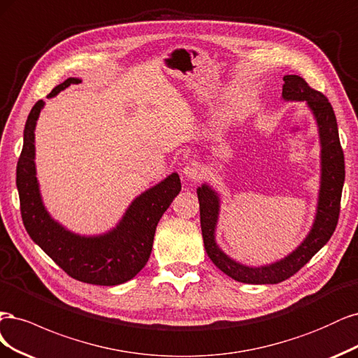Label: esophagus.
<instances>
[{
	"instance_id": "obj_1",
	"label": "esophagus",
	"mask_w": 358,
	"mask_h": 358,
	"mask_svg": "<svg viewBox=\"0 0 358 358\" xmlns=\"http://www.w3.org/2000/svg\"><path fill=\"white\" fill-rule=\"evenodd\" d=\"M202 166H201V164H198V162H189L186 166H184V169H182V174H184V177H186L187 180H190V181H198L201 177H202Z\"/></svg>"
}]
</instances>
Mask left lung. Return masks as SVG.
Wrapping results in <instances>:
<instances>
[{
    "label": "left lung",
    "mask_w": 358,
    "mask_h": 358,
    "mask_svg": "<svg viewBox=\"0 0 358 358\" xmlns=\"http://www.w3.org/2000/svg\"><path fill=\"white\" fill-rule=\"evenodd\" d=\"M282 80V99L305 101L308 108L313 111L321 145V177L315 220L302 244L284 259L264 264V266H247L230 259L215 242L220 196L206 182L198 187L201 229L206 255L222 272L244 284H278L293 276L327 244L336 229L341 211L345 162L339 141L338 122L331 103L321 92L310 87L302 77L284 76Z\"/></svg>",
    "instance_id": "1"
}]
</instances>
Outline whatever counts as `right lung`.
Masks as SVG:
<instances>
[{
  "label": "right lung",
  "mask_w": 358,
  "mask_h": 358,
  "mask_svg": "<svg viewBox=\"0 0 358 358\" xmlns=\"http://www.w3.org/2000/svg\"><path fill=\"white\" fill-rule=\"evenodd\" d=\"M82 80L70 77L48 98ZM44 101L32 107L25 123L24 148L16 168L20 213L28 235L57 266L74 280L95 285H117L132 280L148 262L160 217L181 190L177 172L132 201L117 226L95 236L77 235L50 217L43 203L36 171V124Z\"/></svg>",
  "instance_id": "1"
}]
</instances>
